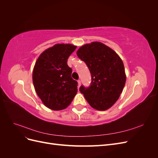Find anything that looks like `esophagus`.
I'll list each match as a JSON object with an SVG mask.
<instances>
[{
	"mask_svg": "<svg viewBox=\"0 0 158 158\" xmlns=\"http://www.w3.org/2000/svg\"><path fill=\"white\" fill-rule=\"evenodd\" d=\"M80 85H81V81L80 80H78V87L80 86Z\"/></svg>",
	"mask_w": 158,
	"mask_h": 158,
	"instance_id": "esophagus-1",
	"label": "esophagus"
}]
</instances>
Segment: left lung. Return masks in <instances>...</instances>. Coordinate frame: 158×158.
<instances>
[{
    "label": "left lung",
    "instance_id": "8db88e82",
    "mask_svg": "<svg viewBox=\"0 0 158 158\" xmlns=\"http://www.w3.org/2000/svg\"><path fill=\"white\" fill-rule=\"evenodd\" d=\"M88 67L92 82L88 88L81 85L83 94L90 106L105 111L112 107L126 82V74L122 60L113 49L100 42L85 44L76 52Z\"/></svg>",
    "mask_w": 158,
    "mask_h": 158
}]
</instances>
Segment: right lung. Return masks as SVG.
<instances>
[{"label": "right lung", "instance_id": "1", "mask_svg": "<svg viewBox=\"0 0 158 158\" xmlns=\"http://www.w3.org/2000/svg\"><path fill=\"white\" fill-rule=\"evenodd\" d=\"M76 48L71 44H56L43 52L35 64L32 78L35 92L52 110L67 107L77 93L78 82L72 78L73 70L67 64Z\"/></svg>", "mask_w": 158, "mask_h": 158}]
</instances>
